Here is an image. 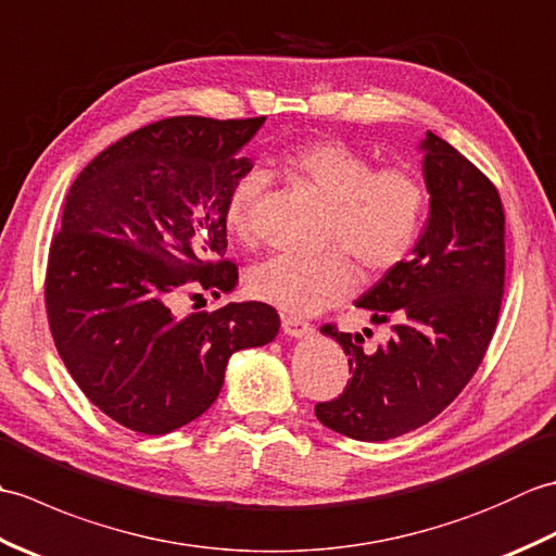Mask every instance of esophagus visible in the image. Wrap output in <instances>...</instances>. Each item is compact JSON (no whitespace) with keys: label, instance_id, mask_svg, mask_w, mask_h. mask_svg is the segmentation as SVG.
Returning a JSON list of instances; mask_svg holds the SVG:
<instances>
[{"label":"esophagus","instance_id":"1","mask_svg":"<svg viewBox=\"0 0 556 556\" xmlns=\"http://www.w3.org/2000/svg\"><path fill=\"white\" fill-rule=\"evenodd\" d=\"M281 327H285V332L291 337H305L313 332V325L301 320L296 315H281Z\"/></svg>","mask_w":556,"mask_h":556}]
</instances>
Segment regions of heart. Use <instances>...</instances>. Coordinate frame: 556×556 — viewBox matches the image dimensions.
<instances>
[{
    "label": "heart",
    "instance_id": "heart-1",
    "mask_svg": "<svg viewBox=\"0 0 556 556\" xmlns=\"http://www.w3.org/2000/svg\"><path fill=\"white\" fill-rule=\"evenodd\" d=\"M287 172L327 200L325 243L320 255L281 253L251 271L248 287L260 301L287 313L311 315L344 301L356 289L358 271L384 277L408 260L425 215L428 186L404 164L375 167L372 160L339 138H313L291 146L281 157ZM265 174L248 172L231 186L224 222L245 239L253 212L265 191Z\"/></svg>",
    "mask_w": 556,
    "mask_h": 556
}]
</instances>
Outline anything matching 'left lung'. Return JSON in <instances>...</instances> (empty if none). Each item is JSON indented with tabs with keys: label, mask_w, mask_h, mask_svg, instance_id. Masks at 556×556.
Here are the masks:
<instances>
[{
	"label": "left lung",
	"mask_w": 556,
	"mask_h": 556,
	"mask_svg": "<svg viewBox=\"0 0 556 556\" xmlns=\"http://www.w3.org/2000/svg\"><path fill=\"white\" fill-rule=\"evenodd\" d=\"M430 219L413 255L356 301L392 339L363 351L361 334L334 337L351 380L315 416L351 440L384 442L406 434L452 404L480 368L497 327L504 293V207L497 186L473 162L425 134Z\"/></svg>",
	"instance_id": "1"
}]
</instances>
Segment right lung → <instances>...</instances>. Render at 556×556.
Instances as JSON below:
<instances>
[{
    "label": "right lung",
    "mask_w": 556,
    "mask_h": 556,
    "mask_svg": "<svg viewBox=\"0 0 556 556\" xmlns=\"http://www.w3.org/2000/svg\"><path fill=\"white\" fill-rule=\"evenodd\" d=\"M253 119L169 116L116 140L71 186L47 253L45 308L80 392L124 428L164 434L215 404L231 353L279 332L267 303L176 317L179 291L233 289L224 205L253 164Z\"/></svg>",
    "instance_id": "right-lung-1"
}]
</instances>
